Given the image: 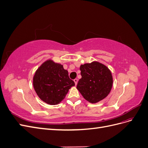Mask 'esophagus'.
Masks as SVG:
<instances>
[{
	"mask_svg": "<svg viewBox=\"0 0 148 148\" xmlns=\"http://www.w3.org/2000/svg\"><path fill=\"white\" fill-rule=\"evenodd\" d=\"M78 79H77V78H75V79H74V82H75V85H77V83H78Z\"/></svg>",
	"mask_w": 148,
	"mask_h": 148,
	"instance_id": "34e87169",
	"label": "esophagus"
}]
</instances>
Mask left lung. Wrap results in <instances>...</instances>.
Here are the masks:
<instances>
[{
    "label": "left lung",
    "instance_id": "left-lung-1",
    "mask_svg": "<svg viewBox=\"0 0 148 148\" xmlns=\"http://www.w3.org/2000/svg\"><path fill=\"white\" fill-rule=\"evenodd\" d=\"M82 78L77 88L89 102L95 104L106 98L113 85L112 75L109 69L97 61L80 65Z\"/></svg>",
    "mask_w": 148,
    "mask_h": 148
}]
</instances>
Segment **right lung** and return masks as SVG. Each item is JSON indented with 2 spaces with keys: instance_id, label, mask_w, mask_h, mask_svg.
Instances as JSON below:
<instances>
[{
  "instance_id": "1",
  "label": "right lung",
  "mask_w": 148,
  "mask_h": 148,
  "mask_svg": "<svg viewBox=\"0 0 148 148\" xmlns=\"http://www.w3.org/2000/svg\"><path fill=\"white\" fill-rule=\"evenodd\" d=\"M33 88L38 97L49 105H57L64 99L69 89L75 86L69 72L62 64L52 59L46 60L36 71Z\"/></svg>"
}]
</instances>
